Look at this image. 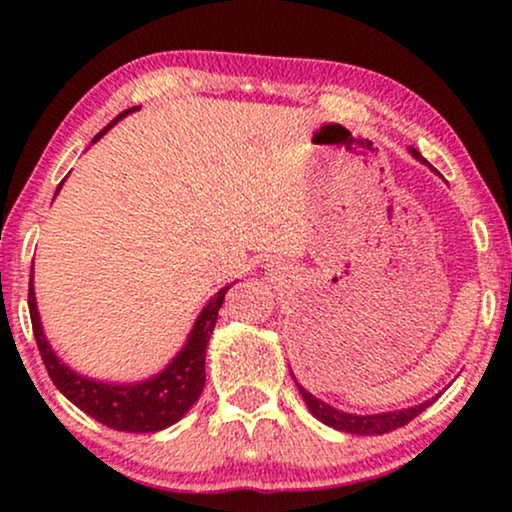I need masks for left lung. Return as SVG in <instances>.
Returning <instances> with one entry per match:
<instances>
[{
    "mask_svg": "<svg viewBox=\"0 0 512 512\" xmlns=\"http://www.w3.org/2000/svg\"><path fill=\"white\" fill-rule=\"evenodd\" d=\"M410 153L417 160H422V156H419V151L412 149V146H410ZM293 382H296V387L300 391V396H303L307 410H310L312 415L317 417L321 424L331 426V429L342 431V433H354V436H382V433L401 429V426L412 422V419H415L419 412L429 408L433 401H438V396H440L438 394V396L429 398V401H424V403H419V405H412V408H405V410L377 412V415H354V412H345V410L333 408V405H328L326 401H321V398L310 394V391H307L303 384L296 380V375H293Z\"/></svg>",
    "mask_w": 512,
    "mask_h": 512,
    "instance_id": "left-lung-1",
    "label": "left lung"
}]
</instances>
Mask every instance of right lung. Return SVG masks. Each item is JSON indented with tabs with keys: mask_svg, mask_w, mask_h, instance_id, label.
<instances>
[{
	"mask_svg": "<svg viewBox=\"0 0 512 512\" xmlns=\"http://www.w3.org/2000/svg\"><path fill=\"white\" fill-rule=\"evenodd\" d=\"M128 109L121 116L114 118L93 142H97L104 132L121 121L123 116H128ZM62 184L58 186V191ZM55 191V195H58ZM233 284L223 286L219 293H214L209 298V303L202 307L198 319L188 333L184 347L179 349L177 356L160 370V373L151 375L149 380L142 382H102L93 380V377L81 375L79 370L69 368L65 361L55 354V349L48 342L44 333V324H41L37 296H34V268L30 275V317H32V331L37 338V347L44 366L51 375L55 387L60 389L62 396H67V401H72L76 408L86 412L97 422L109 426L116 431H128V433H156L163 431L167 426L177 424L188 410L193 408V403L198 401L205 387V354L209 338H212L216 319H219V310L226 298V291Z\"/></svg>",
	"mask_w": 512,
	"mask_h": 512,
	"instance_id": "obj_1",
	"label": "right lung"
}]
</instances>
